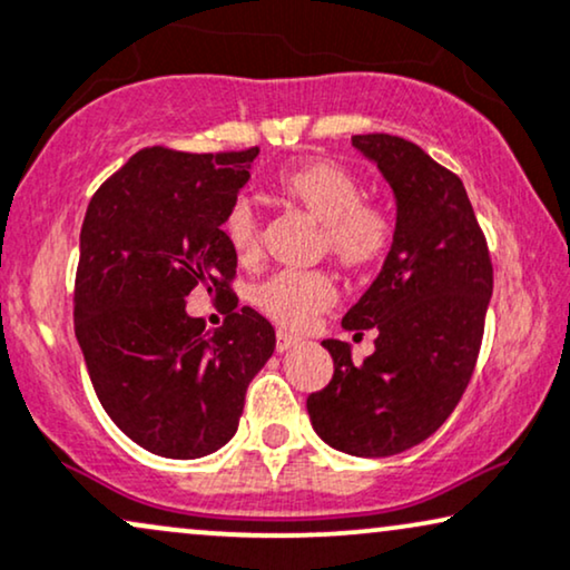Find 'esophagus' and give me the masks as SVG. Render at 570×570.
Wrapping results in <instances>:
<instances>
[{
	"label": "esophagus",
	"instance_id": "1",
	"mask_svg": "<svg viewBox=\"0 0 570 570\" xmlns=\"http://www.w3.org/2000/svg\"><path fill=\"white\" fill-rule=\"evenodd\" d=\"M297 344H299V338L286 334V331H278V334H276V352H289V350L297 347Z\"/></svg>",
	"mask_w": 570,
	"mask_h": 570
}]
</instances>
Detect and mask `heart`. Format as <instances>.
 Wrapping results in <instances>:
<instances>
[{"label":"heart","instance_id":"heart-1","mask_svg":"<svg viewBox=\"0 0 570 570\" xmlns=\"http://www.w3.org/2000/svg\"><path fill=\"white\" fill-rule=\"evenodd\" d=\"M273 189L289 207L321 223L318 252L342 271L368 273L394 247V215L379 202L363 199V184L342 163L313 157L284 168ZM223 239L242 265L257 263L263 252L261 218L247 199H234L220 220ZM336 302V286L323 271H281L252 289V305L284 328H305Z\"/></svg>","mask_w":570,"mask_h":570}]
</instances>
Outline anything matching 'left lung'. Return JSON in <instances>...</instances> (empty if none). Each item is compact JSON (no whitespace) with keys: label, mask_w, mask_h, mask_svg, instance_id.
I'll return each mask as SVG.
<instances>
[{"label":"left lung","mask_w":570,"mask_h":570,"mask_svg":"<svg viewBox=\"0 0 570 570\" xmlns=\"http://www.w3.org/2000/svg\"><path fill=\"white\" fill-rule=\"evenodd\" d=\"M352 144L392 186L397 234L371 289L342 321L355 336L376 328V352L357 365L347 344L326 338L334 376L309 394L307 413L334 450L386 458L429 439L463 397L494 271L455 173L400 136L363 134Z\"/></svg>","instance_id":"left-lung-1"}]
</instances>
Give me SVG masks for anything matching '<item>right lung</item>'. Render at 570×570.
Returning <instances> with one entry per match:
<instances>
[{
  "label": "right lung",
  "mask_w": 570,
  "mask_h": 570,
  "mask_svg": "<svg viewBox=\"0 0 570 570\" xmlns=\"http://www.w3.org/2000/svg\"><path fill=\"white\" fill-rule=\"evenodd\" d=\"M261 149L144 147L94 191L81 226L76 338L105 413L163 458L210 455L236 434L244 394L276 350L257 309L220 328L186 313L194 286L234 297L220 220Z\"/></svg>",
  "instance_id": "add662e5"
}]
</instances>
